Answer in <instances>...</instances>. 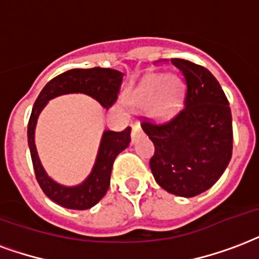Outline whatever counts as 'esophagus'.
Returning a JSON list of instances; mask_svg holds the SVG:
<instances>
[{"instance_id":"esophagus-1","label":"esophagus","mask_w":259,"mask_h":259,"mask_svg":"<svg viewBox=\"0 0 259 259\" xmlns=\"http://www.w3.org/2000/svg\"><path fill=\"white\" fill-rule=\"evenodd\" d=\"M142 127H140L139 124H134V125H132V140H135V138L138 135H140V134H142Z\"/></svg>"}]
</instances>
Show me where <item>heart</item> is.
I'll list each match as a JSON object with an SVG mask.
<instances>
[{"instance_id": "b5f03b06", "label": "heart", "mask_w": 259, "mask_h": 259, "mask_svg": "<svg viewBox=\"0 0 259 259\" xmlns=\"http://www.w3.org/2000/svg\"><path fill=\"white\" fill-rule=\"evenodd\" d=\"M184 85L177 75H151L146 78L132 94L136 104L146 105L152 101L151 113L159 119L171 117L182 105Z\"/></svg>"}]
</instances>
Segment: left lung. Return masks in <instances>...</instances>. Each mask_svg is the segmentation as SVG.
Listing matches in <instances>:
<instances>
[{
	"mask_svg": "<svg viewBox=\"0 0 259 259\" xmlns=\"http://www.w3.org/2000/svg\"><path fill=\"white\" fill-rule=\"evenodd\" d=\"M184 75V107L165 123L142 121L155 146L152 176L169 193L193 197L209 189L232 155V117L228 100L211 71L185 59H171Z\"/></svg>",
	"mask_w": 259,
	"mask_h": 259,
	"instance_id": "obj_1",
	"label": "left lung"
}]
</instances>
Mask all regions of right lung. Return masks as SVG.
<instances>
[{
  "instance_id": "obj_1",
  "label": "right lung",
  "mask_w": 259,
  "mask_h": 259,
  "mask_svg": "<svg viewBox=\"0 0 259 259\" xmlns=\"http://www.w3.org/2000/svg\"><path fill=\"white\" fill-rule=\"evenodd\" d=\"M123 75L124 74L117 70L101 67L69 70L53 78L40 92L39 97L36 98L28 123V146L31 151L36 180L39 182L40 188L48 198H51L59 205L69 209L82 211L96 205L105 196L111 184L113 162L131 142V127H127L121 132L104 131L92 173L79 185L65 186L48 177L40 163L35 146V127L40 112L43 111L50 100L70 93L88 94L108 109L117 100Z\"/></svg>"
}]
</instances>
